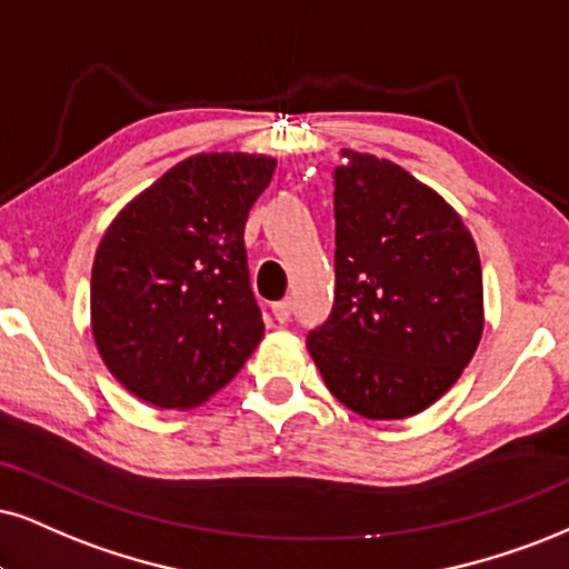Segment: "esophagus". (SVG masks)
<instances>
[{"instance_id":"obj_1","label":"esophagus","mask_w":569,"mask_h":569,"mask_svg":"<svg viewBox=\"0 0 569 569\" xmlns=\"http://www.w3.org/2000/svg\"><path fill=\"white\" fill-rule=\"evenodd\" d=\"M271 313H273V319L279 321V325H284V321L290 319V313H292V303H290V300H279V303H271Z\"/></svg>"}]
</instances>
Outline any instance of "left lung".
I'll return each mask as SVG.
<instances>
[{
    "label": "left lung",
    "mask_w": 569,
    "mask_h": 569,
    "mask_svg": "<svg viewBox=\"0 0 569 569\" xmlns=\"http://www.w3.org/2000/svg\"><path fill=\"white\" fill-rule=\"evenodd\" d=\"M335 308L308 353L342 406L406 419L451 390L480 346L482 269L461 216L392 160L342 150Z\"/></svg>",
    "instance_id": "8db88e82"
}]
</instances>
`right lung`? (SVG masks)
I'll use <instances>...</instances> for the list:
<instances>
[{"instance_id": "obj_1", "label": "right lung", "mask_w": 569, "mask_h": 569, "mask_svg": "<svg viewBox=\"0 0 569 569\" xmlns=\"http://www.w3.org/2000/svg\"><path fill=\"white\" fill-rule=\"evenodd\" d=\"M277 160L200 152L139 192L104 229L91 266V335L139 401L194 409L263 338L244 221Z\"/></svg>"}]
</instances>
